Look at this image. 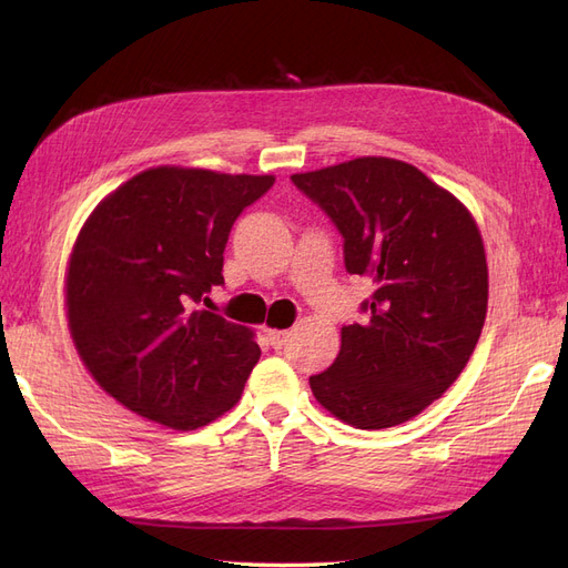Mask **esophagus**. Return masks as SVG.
Wrapping results in <instances>:
<instances>
[{
	"label": "esophagus",
	"instance_id": "obj_1",
	"mask_svg": "<svg viewBox=\"0 0 568 568\" xmlns=\"http://www.w3.org/2000/svg\"><path fill=\"white\" fill-rule=\"evenodd\" d=\"M267 338L272 343V348H282L284 343H286V338H288V332H284V329H267Z\"/></svg>",
	"mask_w": 568,
	"mask_h": 568
}]
</instances>
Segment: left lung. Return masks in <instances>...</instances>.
<instances>
[{"label":"left lung","mask_w":568,"mask_h":568,"mask_svg":"<svg viewBox=\"0 0 568 568\" xmlns=\"http://www.w3.org/2000/svg\"><path fill=\"white\" fill-rule=\"evenodd\" d=\"M343 236V263L369 277L365 324L341 329L329 369L311 376L322 407L355 428L412 419L450 388L476 348L488 265L471 213L415 165L367 156L291 175Z\"/></svg>","instance_id":"8db88e82"}]
</instances>
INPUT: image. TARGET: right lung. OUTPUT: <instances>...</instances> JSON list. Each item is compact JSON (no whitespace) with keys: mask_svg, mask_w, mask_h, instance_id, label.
Wrapping results in <instances>:
<instances>
[{"mask_svg":"<svg viewBox=\"0 0 568 568\" xmlns=\"http://www.w3.org/2000/svg\"><path fill=\"white\" fill-rule=\"evenodd\" d=\"M272 175L151 168L101 201L68 263V326L109 395L178 432L227 412L261 348L251 329L211 311L236 217Z\"/></svg>","mask_w":568,"mask_h":568,"instance_id":"add662e5","label":"right lung"}]
</instances>
